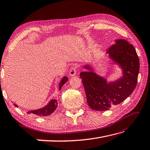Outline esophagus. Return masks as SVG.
<instances>
[{
	"label": "esophagus",
	"instance_id": "34e87169",
	"mask_svg": "<svg viewBox=\"0 0 150 150\" xmlns=\"http://www.w3.org/2000/svg\"><path fill=\"white\" fill-rule=\"evenodd\" d=\"M76 74V68L75 67H71V70L69 71V75L71 76H74Z\"/></svg>",
	"mask_w": 150,
	"mask_h": 150
}]
</instances>
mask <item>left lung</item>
Here are the masks:
<instances>
[{
  "instance_id": "left-lung-1",
  "label": "left lung",
  "mask_w": 150,
  "mask_h": 150,
  "mask_svg": "<svg viewBox=\"0 0 150 150\" xmlns=\"http://www.w3.org/2000/svg\"><path fill=\"white\" fill-rule=\"evenodd\" d=\"M106 54L121 69L122 76L117 80L108 79L94 72L90 64L84 65L86 71L80 73L88 105L94 111H107L120 104L135 90L139 72V59L132 45L124 39L115 40Z\"/></svg>"
}]
</instances>
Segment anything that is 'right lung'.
<instances>
[{"label":"right lung","instance_id":"add662e5","mask_svg":"<svg viewBox=\"0 0 150 150\" xmlns=\"http://www.w3.org/2000/svg\"><path fill=\"white\" fill-rule=\"evenodd\" d=\"M68 81V78L67 76H64V77L61 79L60 83L59 84V90L60 91L62 89L63 85L65 84L66 82ZM15 107L18 108V105L17 104H14ZM57 108V100L52 99L48 103L47 105H46L45 107L40 109H36V110H32V111H29L27 112L28 114H33L39 117H47V116H49L52 113L55 111V110Z\"/></svg>","mask_w":150,"mask_h":150}]
</instances>
